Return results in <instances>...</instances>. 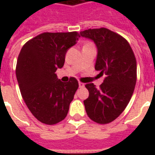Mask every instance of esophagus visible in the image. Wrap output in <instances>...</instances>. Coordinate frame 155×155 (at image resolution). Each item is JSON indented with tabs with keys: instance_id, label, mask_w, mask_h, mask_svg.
Listing matches in <instances>:
<instances>
[{
	"instance_id": "34e87169",
	"label": "esophagus",
	"mask_w": 155,
	"mask_h": 155,
	"mask_svg": "<svg viewBox=\"0 0 155 155\" xmlns=\"http://www.w3.org/2000/svg\"><path fill=\"white\" fill-rule=\"evenodd\" d=\"M84 86V83H82V82H79V87L80 88H82Z\"/></svg>"
}]
</instances>
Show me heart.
<instances>
[{
  "mask_svg": "<svg viewBox=\"0 0 155 155\" xmlns=\"http://www.w3.org/2000/svg\"><path fill=\"white\" fill-rule=\"evenodd\" d=\"M84 45H93L91 44V43H90V42H88V43H86Z\"/></svg>",
  "mask_w": 155,
  "mask_h": 155,
  "instance_id": "1",
  "label": "heart"
}]
</instances>
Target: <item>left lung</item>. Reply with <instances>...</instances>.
Wrapping results in <instances>:
<instances>
[{
	"label": "left lung",
	"mask_w": 155,
	"mask_h": 155,
	"mask_svg": "<svg viewBox=\"0 0 155 155\" xmlns=\"http://www.w3.org/2000/svg\"><path fill=\"white\" fill-rule=\"evenodd\" d=\"M80 35L95 43L98 54L94 68L100 74H105L100 88L93 83L85 84L89 91V97L84 101L85 111L96 123H110L132 97L137 80L136 59L129 42L109 29H89Z\"/></svg>",
	"instance_id": "left-lung-1"
}]
</instances>
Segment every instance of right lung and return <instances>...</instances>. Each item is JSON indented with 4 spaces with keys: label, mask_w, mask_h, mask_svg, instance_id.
I'll use <instances>...</instances> for the list:
<instances>
[{
    "label": "right lung",
    "mask_w": 155,
    "mask_h": 155,
    "mask_svg": "<svg viewBox=\"0 0 155 155\" xmlns=\"http://www.w3.org/2000/svg\"><path fill=\"white\" fill-rule=\"evenodd\" d=\"M79 33L45 32L25 43L15 69L22 98L41 123L55 124L66 117L79 87L74 77L64 83L55 71L62 68L68 49L76 44Z\"/></svg>",
    "instance_id": "right-lung-1"
}]
</instances>
